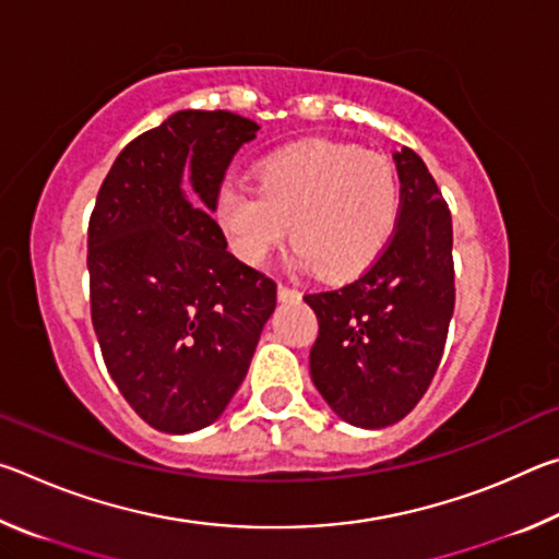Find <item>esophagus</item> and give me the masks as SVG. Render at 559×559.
I'll return each mask as SVG.
<instances>
[{"label": "esophagus", "instance_id": "obj_1", "mask_svg": "<svg viewBox=\"0 0 559 559\" xmlns=\"http://www.w3.org/2000/svg\"><path fill=\"white\" fill-rule=\"evenodd\" d=\"M278 298L281 300H298L300 298V290L286 286V283H278Z\"/></svg>", "mask_w": 559, "mask_h": 559}]
</instances>
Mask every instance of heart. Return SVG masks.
<instances>
[{
  "label": "heart",
  "instance_id": "heart-1",
  "mask_svg": "<svg viewBox=\"0 0 559 559\" xmlns=\"http://www.w3.org/2000/svg\"><path fill=\"white\" fill-rule=\"evenodd\" d=\"M402 212L390 159L355 145L310 140L263 159L259 187L231 182L219 222L246 263H261L286 236L302 266L328 278L365 271L386 249Z\"/></svg>",
  "mask_w": 559,
  "mask_h": 559
}]
</instances>
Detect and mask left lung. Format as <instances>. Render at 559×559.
<instances>
[{
    "instance_id": "8db88e82",
    "label": "left lung",
    "mask_w": 559,
    "mask_h": 559,
    "mask_svg": "<svg viewBox=\"0 0 559 559\" xmlns=\"http://www.w3.org/2000/svg\"><path fill=\"white\" fill-rule=\"evenodd\" d=\"M402 212L386 249L355 281L306 293L318 316L310 377L340 419H404L439 370L456 302L451 212L424 159L394 153Z\"/></svg>"
}]
</instances>
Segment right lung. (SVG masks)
<instances>
[{
  "label": "right lung",
  "instance_id": "obj_1",
  "mask_svg": "<svg viewBox=\"0 0 559 559\" xmlns=\"http://www.w3.org/2000/svg\"><path fill=\"white\" fill-rule=\"evenodd\" d=\"M259 126L179 110L120 150L88 222L91 320L106 367L140 419L165 433L219 419L276 308V281L226 251L187 202L216 210L226 167Z\"/></svg>",
  "mask_w": 559,
  "mask_h": 559
}]
</instances>
